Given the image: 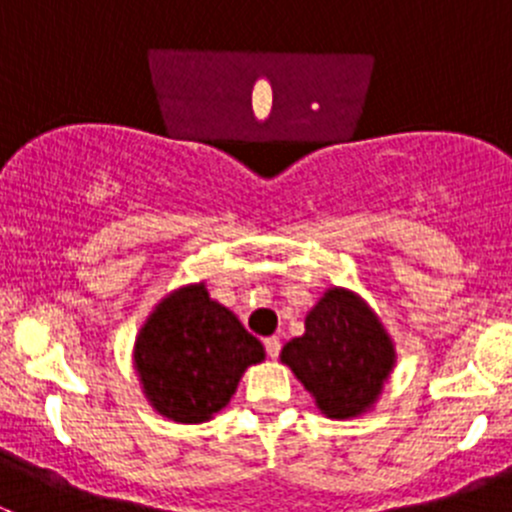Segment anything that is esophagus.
Segmentation results:
<instances>
[{
  "instance_id": "obj_1",
  "label": "esophagus",
  "mask_w": 512,
  "mask_h": 512,
  "mask_svg": "<svg viewBox=\"0 0 512 512\" xmlns=\"http://www.w3.org/2000/svg\"><path fill=\"white\" fill-rule=\"evenodd\" d=\"M265 349H267V356H270V359H277V356H280L282 342L277 337H267L265 339Z\"/></svg>"
}]
</instances>
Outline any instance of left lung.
<instances>
[{
  "instance_id": "8db88e82",
  "label": "left lung",
  "mask_w": 512,
  "mask_h": 512,
  "mask_svg": "<svg viewBox=\"0 0 512 512\" xmlns=\"http://www.w3.org/2000/svg\"><path fill=\"white\" fill-rule=\"evenodd\" d=\"M282 361L329 418L364 414L394 369L384 324L349 289L332 287L304 319V334L282 349Z\"/></svg>"
}]
</instances>
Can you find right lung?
<instances>
[{
    "label": "right lung",
    "instance_id": "obj_1",
    "mask_svg": "<svg viewBox=\"0 0 512 512\" xmlns=\"http://www.w3.org/2000/svg\"><path fill=\"white\" fill-rule=\"evenodd\" d=\"M262 359V344L210 299L205 285L168 294L141 327L133 352L143 394L160 416L178 423L210 421L247 366Z\"/></svg>",
    "mask_w": 512,
    "mask_h": 512
}]
</instances>
